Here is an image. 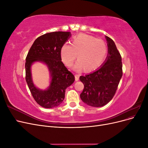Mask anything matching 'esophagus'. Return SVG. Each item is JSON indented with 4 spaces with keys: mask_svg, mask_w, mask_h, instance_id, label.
<instances>
[{
    "mask_svg": "<svg viewBox=\"0 0 148 148\" xmlns=\"http://www.w3.org/2000/svg\"><path fill=\"white\" fill-rule=\"evenodd\" d=\"M79 75H75V81H78L79 80Z\"/></svg>",
    "mask_w": 148,
    "mask_h": 148,
    "instance_id": "34e87169",
    "label": "esophagus"
}]
</instances>
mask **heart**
Segmentation results:
<instances>
[{
  "instance_id": "1",
  "label": "heart",
  "mask_w": 148,
  "mask_h": 148,
  "mask_svg": "<svg viewBox=\"0 0 148 148\" xmlns=\"http://www.w3.org/2000/svg\"><path fill=\"white\" fill-rule=\"evenodd\" d=\"M107 52V47L103 40L87 34L76 36L71 45L64 44L60 51L62 61L69 66L72 65L78 55L79 60L73 69L82 71L85 69L86 71L98 68L104 60Z\"/></svg>"
}]
</instances>
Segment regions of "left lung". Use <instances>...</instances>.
Segmentation results:
<instances>
[{"label":"left lung","instance_id":"obj_1","mask_svg":"<svg viewBox=\"0 0 148 148\" xmlns=\"http://www.w3.org/2000/svg\"><path fill=\"white\" fill-rule=\"evenodd\" d=\"M108 53L100 68L79 79L84 89L80 98L85 104L95 107L106 105L112 99L122 77V57L114 41L106 36Z\"/></svg>","mask_w":148,"mask_h":148}]
</instances>
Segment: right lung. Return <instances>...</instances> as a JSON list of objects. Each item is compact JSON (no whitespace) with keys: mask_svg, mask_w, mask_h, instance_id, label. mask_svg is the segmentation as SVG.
<instances>
[{"mask_svg":"<svg viewBox=\"0 0 148 148\" xmlns=\"http://www.w3.org/2000/svg\"><path fill=\"white\" fill-rule=\"evenodd\" d=\"M71 36L70 32L56 31L46 33L35 40L26 58V82L34 100L44 108L59 106L65 98V89L75 81L74 75L61 60V48ZM41 62L48 67L50 84L45 90L36 87L32 78L31 66Z\"/></svg>","mask_w":148,"mask_h":148,"instance_id":"obj_1","label":"right lung"}]
</instances>
